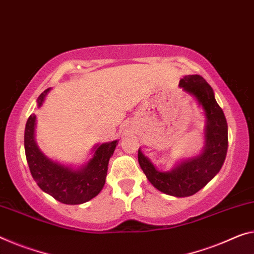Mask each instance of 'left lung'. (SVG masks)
I'll list each match as a JSON object with an SVG mask.
<instances>
[{"mask_svg":"<svg viewBox=\"0 0 254 254\" xmlns=\"http://www.w3.org/2000/svg\"><path fill=\"white\" fill-rule=\"evenodd\" d=\"M179 87L196 99L204 110V147L197 157L185 160L170 171H159L138 150V163L146 178L160 192L177 197L198 192L219 173L227 154L228 127L224 111L214 99L213 89L200 75L185 76Z\"/></svg>","mask_w":254,"mask_h":254,"instance_id":"1","label":"left lung"}]
</instances>
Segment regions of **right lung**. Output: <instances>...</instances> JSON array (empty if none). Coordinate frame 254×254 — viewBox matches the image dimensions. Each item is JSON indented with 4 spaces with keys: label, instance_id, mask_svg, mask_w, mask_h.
<instances>
[{
    "label": "right lung",
    "instance_id": "1",
    "mask_svg": "<svg viewBox=\"0 0 254 254\" xmlns=\"http://www.w3.org/2000/svg\"><path fill=\"white\" fill-rule=\"evenodd\" d=\"M51 88L38 96L42 107ZM36 116L30 115L25 128V152L30 174L42 190L64 204H81L95 197L105 184L109 160L114 154L118 140L94 146L93 158L79 169L61 165L46 157L35 140Z\"/></svg>",
    "mask_w": 254,
    "mask_h": 254
}]
</instances>
